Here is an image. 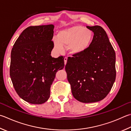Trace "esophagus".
I'll return each mask as SVG.
<instances>
[{"instance_id": "obj_1", "label": "esophagus", "mask_w": 131, "mask_h": 131, "mask_svg": "<svg viewBox=\"0 0 131 131\" xmlns=\"http://www.w3.org/2000/svg\"><path fill=\"white\" fill-rule=\"evenodd\" d=\"M67 60H68V58L67 57L64 58V62H65V65H66V63H67Z\"/></svg>"}]
</instances>
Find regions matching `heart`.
Returning a JSON list of instances; mask_svg holds the SVG:
<instances>
[{"instance_id":"obj_1","label":"heart","mask_w":131,"mask_h":131,"mask_svg":"<svg viewBox=\"0 0 131 131\" xmlns=\"http://www.w3.org/2000/svg\"><path fill=\"white\" fill-rule=\"evenodd\" d=\"M93 37V32L90 29L76 25L61 31L53 41L56 48L59 51H63V47L69 46L72 54H81L89 48Z\"/></svg>"}]
</instances>
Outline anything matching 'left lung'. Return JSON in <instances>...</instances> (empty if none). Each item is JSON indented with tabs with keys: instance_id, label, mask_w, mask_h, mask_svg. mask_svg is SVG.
I'll return each mask as SVG.
<instances>
[{
	"instance_id": "8db88e82",
	"label": "left lung",
	"mask_w": 131,
	"mask_h": 131,
	"mask_svg": "<svg viewBox=\"0 0 131 131\" xmlns=\"http://www.w3.org/2000/svg\"><path fill=\"white\" fill-rule=\"evenodd\" d=\"M94 32L89 48L69 57L65 70L73 97L81 103L101 101L108 95L116 75V54L105 31L86 26Z\"/></svg>"
}]
</instances>
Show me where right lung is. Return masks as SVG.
Instances as JSON below:
<instances>
[{
  "label": "right lung",
  "instance_id": "1",
  "mask_svg": "<svg viewBox=\"0 0 131 131\" xmlns=\"http://www.w3.org/2000/svg\"><path fill=\"white\" fill-rule=\"evenodd\" d=\"M54 25L30 26L23 31L11 53L9 75L20 98L32 104L48 100L58 70L64 68V57L50 56Z\"/></svg>",
  "mask_w": 131,
  "mask_h": 131
}]
</instances>
